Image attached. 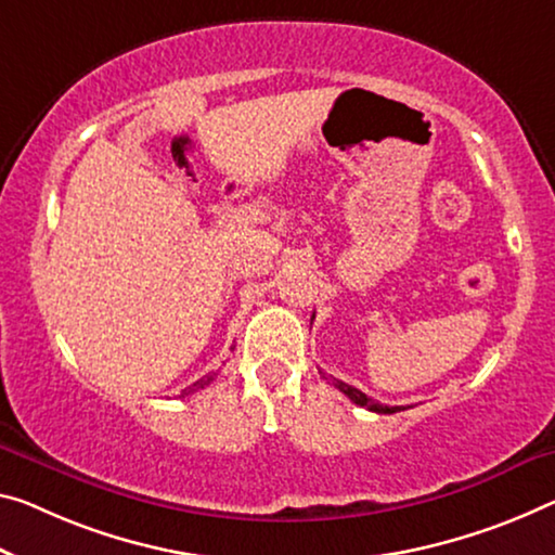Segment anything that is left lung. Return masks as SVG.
<instances>
[{
	"label": "left lung",
	"mask_w": 555,
	"mask_h": 555,
	"mask_svg": "<svg viewBox=\"0 0 555 555\" xmlns=\"http://www.w3.org/2000/svg\"><path fill=\"white\" fill-rule=\"evenodd\" d=\"M332 385H335L339 391H343V395H347L349 399H352L354 404L370 409V412H377V414H395V412H402V406H387V404L374 402V399L366 397L364 391L349 387V385H345V382H339V379H332Z\"/></svg>",
	"instance_id": "obj_1"
}]
</instances>
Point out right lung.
Returning <instances> with one entry per match:
<instances>
[{"label": "right lung", "instance_id": "1", "mask_svg": "<svg viewBox=\"0 0 555 555\" xmlns=\"http://www.w3.org/2000/svg\"><path fill=\"white\" fill-rule=\"evenodd\" d=\"M212 377H216V374H206V377H201L198 382H193L191 387H185V389L181 391V397H189V395H193V391H198V389H203V387H208L210 382H212Z\"/></svg>", "mask_w": 555, "mask_h": 555}]
</instances>
